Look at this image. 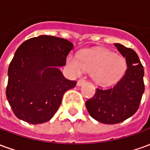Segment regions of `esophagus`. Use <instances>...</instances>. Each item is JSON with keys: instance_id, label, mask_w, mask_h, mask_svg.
Returning a JSON list of instances; mask_svg holds the SVG:
<instances>
[{"instance_id": "34e87169", "label": "esophagus", "mask_w": 150, "mask_h": 150, "mask_svg": "<svg viewBox=\"0 0 150 150\" xmlns=\"http://www.w3.org/2000/svg\"><path fill=\"white\" fill-rule=\"evenodd\" d=\"M84 83H85L84 79H79V80H78V82H77V86H78V87H80V86H82V85Z\"/></svg>"}]
</instances>
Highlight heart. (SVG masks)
Returning <instances> with one entry per match:
<instances>
[{
    "label": "heart",
    "instance_id": "heart-1",
    "mask_svg": "<svg viewBox=\"0 0 150 150\" xmlns=\"http://www.w3.org/2000/svg\"><path fill=\"white\" fill-rule=\"evenodd\" d=\"M125 59L106 49L86 50L77 56L70 55L67 67L73 75L79 76L84 71L91 72V78L99 86L108 87L122 78L126 70Z\"/></svg>",
    "mask_w": 150,
    "mask_h": 150
}]
</instances>
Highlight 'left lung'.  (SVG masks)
<instances>
[{
    "mask_svg": "<svg viewBox=\"0 0 150 150\" xmlns=\"http://www.w3.org/2000/svg\"><path fill=\"white\" fill-rule=\"evenodd\" d=\"M114 46L125 58V74L113 88H97L94 96L86 102L90 116L107 125L122 122L132 116L138 109L145 91L144 68L137 53L120 43Z\"/></svg>",
    "mask_w": 150,
    "mask_h": 150,
    "instance_id": "1",
    "label": "left lung"
}]
</instances>
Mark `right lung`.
I'll use <instances>...</instances> for the list:
<instances>
[{
    "label": "right lung",
    "instance_id": "add662e5",
    "mask_svg": "<svg viewBox=\"0 0 150 150\" xmlns=\"http://www.w3.org/2000/svg\"><path fill=\"white\" fill-rule=\"evenodd\" d=\"M73 46L64 38L40 35L18 47L8 67L6 88L8 104L18 119L38 125L54 116L64 93L76 84L59 70Z\"/></svg>",
    "mask_w": 150,
    "mask_h": 150
}]
</instances>
